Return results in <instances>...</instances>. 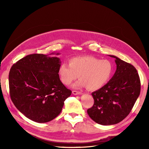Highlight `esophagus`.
<instances>
[{
	"instance_id": "34e87169",
	"label": "esophagus",
	"mask_w": 149,
	"mask_h": 149,
	"mask_svg": "<svg viewBox=\"0 0 149 149\" xmlns=\"http://www.w3.org/2000/svg\"><path fill=\"white\" fill-rule=\"evenodd\" d=\"M72 93H73V94H74V95H79V94H81V92L78 91H73V92H72Z\"/></svg>"
}]
</instances>
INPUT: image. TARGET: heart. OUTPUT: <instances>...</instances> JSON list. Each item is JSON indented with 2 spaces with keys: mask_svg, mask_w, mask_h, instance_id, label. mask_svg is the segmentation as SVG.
<instances>
[{
  "mask_svg": "<svg viewBox=\"0 0 149 149\" xmlns=\"http://www.w3.org/2000/svg\"><path fill=\"white\" fill-rule=\"evenodd\" d=\"M61 63L58 68L63 83L69 85L75 79L81 78L74 88H86L96 90L102 88L108 81L113 73V64L108 60H100L93 56L75 57L69 61Z\"/></svg>",
  "mask_w": 149,
  "mask_h": 149,
  "instance_id": "1",
  "label": "heart"
}]
</instances>
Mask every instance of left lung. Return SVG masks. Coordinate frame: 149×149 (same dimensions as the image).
<instances>
[{
    "mask_svg": "<svg viewBox=\"0 0 149 149\" xmlns=\"http://www.w3.org/2000/svg\"><path fill=\"white\" fill-rule=\"evenodd\" d=\"M117 65L114 76L106 84L92 93L94 102L88 109L89 116L96 123L114 125L127 117L141 92V81L131 64L114 55Z\"/></svg>",
    "mask_w": 149,
    "mask_h": 149,
    "instance_id": "1",
    "label": "left lung"
}]
</instances>
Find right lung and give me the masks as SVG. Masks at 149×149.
<instances>
[{
    "label": "right lung",
    "mask_w": 149,
    "mask_h": 149,
    "mask_svg": "<svg viewBox=\"0 0 149 149\" xmlns=\"http://www.w3.org/2000/svg\"><path fill=\"white\" fill-rule=\"evenodd\" d=\"M60 65L58 57L31 54L10 68L8 83L12 101L29 119L45 123L60 114L64 101L71 94L60 81Z\"/></svg>",
    "instance_id": "1"
}]
</instances>
